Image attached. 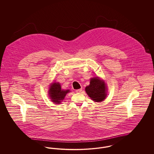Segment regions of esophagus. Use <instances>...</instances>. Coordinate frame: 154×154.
Returning <instances> with one entry per match:
<instances>
[{
  "label": "esophagus",
  "mask_w": 154,
  "mask_h": 154,
  "mask_svg": "<svg viewBox=\"0 0 154 154\" xmlns=\"http://www.w3.org/2000/svg\"><path fill=\"white\" fill-rule=\"evenodd\" d=\"M81 91H82V89H77L75 91V92L77 93H80V92H81Z\"/></svg>",
  "instance_id": "1"
}]
</instances>
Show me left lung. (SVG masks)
<instances>
[{"instance_id": "obj_1", "label": "left lung", "mask_w": 154, "mask_h": 154, "mask_svg": "<svg viewBox=\"0 0 154 154\" xmlns=\"http://www.w3.org/2000/svg\"><path fill=\"white\" fill-rule=\"evenodd\" d=\"M88 96L95 102H102L106 97V87L104 82L98 77L92 78L89 85L85 88Z\"/></svg>"}]
</instances>
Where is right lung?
<instances>
[{"label": "right lung", "instance_id": "add662e5", "mask_svg": "<svg viewBox=\"0 0 154 154\" xmlns=\"http://www.w3.org/2000/svg\"><path fill=\"white\" fill-rule=\"evenodd\" d=\"M51 88L49 90V94L53 102L55 103H60L61 100H63L66 94L69 92V90L63 91L61 89L60 85L58 82L53 83V84L50 87Z\"/></svg>", "mask_w": 154, "mask_h": 154}]
</instances>
